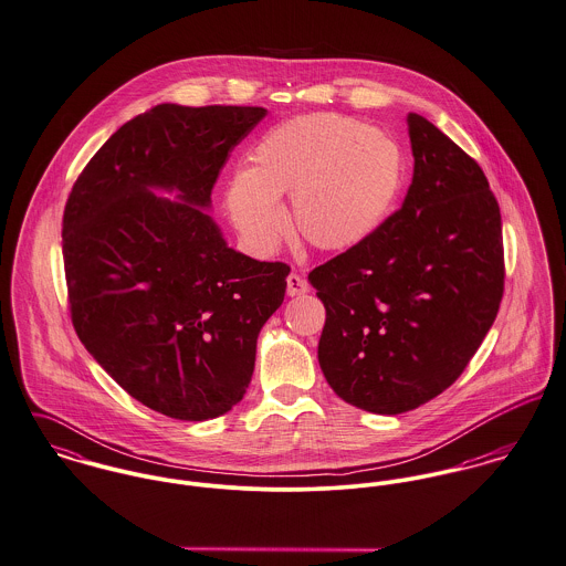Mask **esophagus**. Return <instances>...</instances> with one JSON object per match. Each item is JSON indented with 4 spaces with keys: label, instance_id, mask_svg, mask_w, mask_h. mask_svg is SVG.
<instances>
[{
    "label": "esophagus",
    "instance_id": "esophagus-1",
    "mask_svg": "<svg viewBox=\"0 0 566 566\" xmlns=\"http://www.w3.org/2000/svg\"><path fill=\"white\" fill-rule=\"evenodd\" d=\"M286 293H289V297L306 295V293H308V282H306L300 273H291V275L286 277Z\"/></svg>",
    "mask_w": 566,
    "mask_h": 566
}]
</instances>
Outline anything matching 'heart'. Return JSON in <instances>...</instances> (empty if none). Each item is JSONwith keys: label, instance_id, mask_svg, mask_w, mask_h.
I'll return each mask as SVG.
<instances>
[{"label": "heart", "instance_id": "heart-1", "mask_svg": "<svg viewBox=\"0 0 566 566\" xmlns=\"http://www.w3.org/2000/svg\"><path fill=\"white\" fill-rule=\"evenodd\" d=\"M403 187V154L392 136L336 113H313L264 132L250 169L234 171L226 210L258 255L286 237L280 197L291 192V226L314 250L349 252L390 217Z\"/></svg>", "mask_w": 566, "mask_h": 566}]
</instances>
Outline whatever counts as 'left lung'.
I'll return each instance as SVG.
<instances>
[{
    "label": "left lung",
    "mask_w": 566,
    "mask_h": 566,
    "mask_svg": "<svg viewBox=\"0 0 566 566\" xmlns=\"http://www.w3.org/2000/svg\"><path fill=\"white\" fill-rule=\"evenodd\" d=\"M412 185L376 234L308 282L325 306L318 365L347 403L401 415L449 388L503 295L500 203L480 165L410 113Z\"/></svg>",
    "instance_id": "8db88e82"
}]
</instances>
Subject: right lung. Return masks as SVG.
Here are the masks:
<instances>
[{
    "label": "right lung",
    "instance_id": "1",
    "mask_svg": "<svg viewBox=\"0 0 566 566\" xmlns=\"http://www.w3.org/2000/svg\"><path fill=\"white\" fill-rule=\"evenodd\" d=\"M264 115L154 106L99 147L64 206L82 345L136 401L171 419H214L243 399L258 334L284 302L291 266L228 248L206 212L228 154Z\"/></svg>",
    "mask_w": 566,
    "mask_h": 566
}]
</instances>
